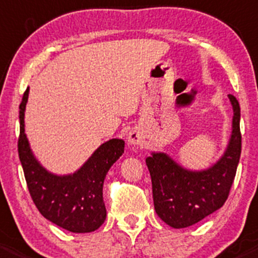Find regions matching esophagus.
I'll list each match as a JSON object with an SVG mask.
<instances>
[{
  "label": "esophagus",
  "mask_w": 258,
  "mask_h": 258,
  "mask_svg": "<svg viewBox=\"0 0 258 258\" xmlns=\"http://www.w3.org/2000/svg\"><path fill=\"white\" fill-rule=\"evenodd\" d=\"M140 140H142V134H140L139 130L134 129V130H130L129 134H128V143L132 145H137L139 144Z\"/></svg>",
  "instance_id": "1"
}]
</instances>
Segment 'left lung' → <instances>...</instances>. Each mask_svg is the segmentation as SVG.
<instances>
[{
    "instance_id": "left-lung-1",
    "label": "left lung",
    "mask_w": 258,
    "mask_h": 258,
    "mask_svg": "<svg viewBox=\"0 0 258 258\" xmlns=\"http://www.w3.org/2000/svg\"><path fill=\"white\" fill-rule=\"evenodd\" d=\"M233 109L232 132L224 155L206 170L182 168L165 153H151L147 166L153 185L154 208L158 216L174 228L198 224L222 208L235 179L241 155V110L237 99L228 94Z\"/></svg>"
}]
</instances>
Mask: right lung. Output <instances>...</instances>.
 Returning a JSON list of instances; mask_svg holds the SVG:
<instances>
[{
	"label": "right lung",
	"mask_w": 258,
	"mask_h": 258,
	"mask_svg": "<svg viewBox=\"0 0 258 258\" xmlns=\"http://www.w3.org/2000/svg\"><path fill=\"white\" fill-rule=\"evenodd\" d=\"M28 93L30 88L26 89L20 104L18 155L32 200L38 211L57 226L76 233L95 231L107 217L103 201L105 175L123 155L124 140L105 142L73 174H52L34 158L25 134Z\"/></svg>",
	"instance_id": "add662e5"
}]
</instances>
